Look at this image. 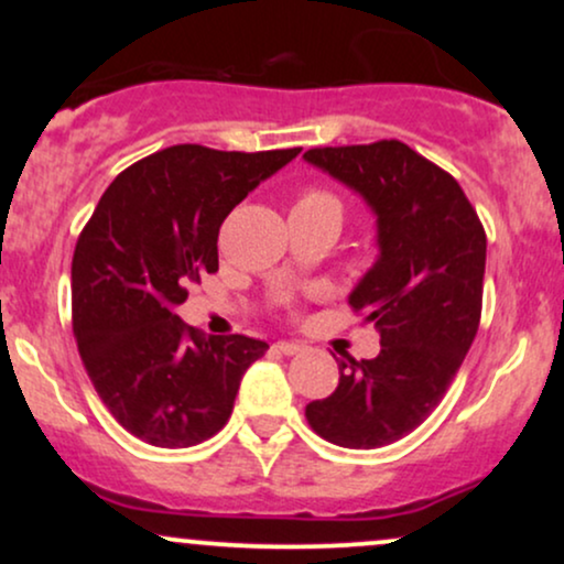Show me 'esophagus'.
I'll use <instances>...</instances> for the list:
<instances>
[{"instance_id": "34e87169", "label": "esophagus", "mask_w": 564, "mask_h": 564, "mask_svg": "<svg viewBox=\"0 0 564 564\" xmlns=\"http://www.w3.org/2000/svg\"><path fill=\"white\" fill-rule=\"evenodd\" d=\"M275 349L283 355H300L304 352V345H300V341H275Z\"/></svg>"}]
</instances>
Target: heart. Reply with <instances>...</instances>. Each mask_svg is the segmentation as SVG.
Listing matches in <instances>:
<instances>
[{
  "label": "heart",
  "instance_id": "heart-1",
  "mask_svg": "<svg viewBox=\"0 0 564 564\" xmlns=\"http://www.w3.org/2000/svg\"><path fill=\"white\" fill-rule=\"evenodd\" d=\"M294 209H332L341 217V200L336 198L332 191H323V187H307V191L296 198Z\"/></svg>",
  "mask_w": 564,
  "mask_h": 564
}]
</instances>
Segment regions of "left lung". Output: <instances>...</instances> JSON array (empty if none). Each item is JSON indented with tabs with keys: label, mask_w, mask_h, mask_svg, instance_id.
Masks as SVG:
<instances>
[{
	"label": "left lung",
	"mask_w": 564,
	"mask_h": 564,
	"mask_svg": "<svg viewBox=\"0 0 564 564\" xmlns=\"http://www.w3.org/2000/svg\"><path fill=\"white\" fill-rule=\"evenodd\" d=\"M304 161L360 193L379 257L349 307L379 328L377 358L339 364V387L304 408L341 448H381L430 416L475 341L485 230L462 185L400 140L310 148Z\"/></svg>",
	"instance_id": "1"
}]
</instances>
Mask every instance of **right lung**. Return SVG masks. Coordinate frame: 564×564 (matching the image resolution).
I'll list each match as a JSON object with an SVG mask.
<instances>
[{"mask_svg":"<svg viewBox=\"0 0 564 564\" xmlns=\"http://www.w3.org/2000/svg\"><path fill=\"white\" fill-rule=\"evenodd\" d=\"M286 151L172 145L108 185L70 262L76 347L113 419L156 448H191L228 424L246 368L268 345L206 336L174 313L217 273L219 225Z\"/></svg>","mask_w":564,"mask_h":564,"instance_id":"obj_1","label":"right lung"}]
</instances>
